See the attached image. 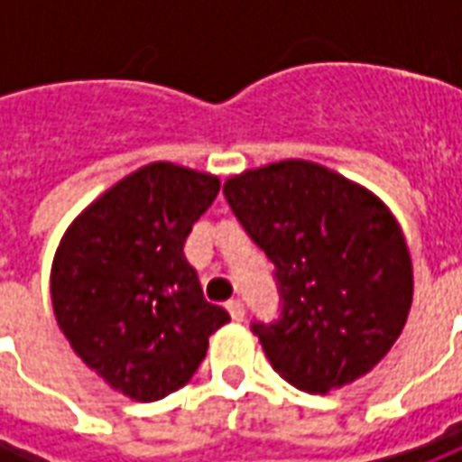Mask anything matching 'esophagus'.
<instances>
[{
    "label": "esophagus",
    "mask_w": 462,
    "mask_h": 462,
    "mask_svg": "<svg viewBox=\"0 0 462 462\" xmlns=\"http://www.w3.org/2000/svg\"><path fill=\"white\" fill-rule=\"evenodd\" d=\"M225 307H227V311H230V317L235 321L245 319V304H242L240 300H230Z\"/></svg>",
    "instance_id": "1"
}]
</instances>
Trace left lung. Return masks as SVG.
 <instances>
[{
	"label": "left lung",
	"instance_id": "obj_1",
	"mask_svg": "<svg viewBox=\"0 0 462 462\" xmlns=\"http://www.w3.org/2000/svg\"><path fill=\"white\" fill-rule=\"evenodd\" d=\"M222 190L277 267L280 321L252 324L272 368L310 393L366 376L413 301L406 237L386 202L300 158L232 175Z\"/></svg>",
	"mask_w": 462,
	"mask_h": 462
}]
</instances>
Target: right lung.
Instances as JSON below:
<instances>
[{
    "mask_svg": "<svg viewBox=\"0 0 462 462\" xmlns=\"http://www.w3.org/2000/svg\"><path fill=\"white\" fill-rule=\"evenodd\" d=\"M220 178L148 162L98 195L59 242L51 304L76 356L133 401H158L198 371L230 314L202 297L182 254Z\"/></svg>",
    "mask_w": 462,
    "mask_h": 462,
    "instance_id": "right-lung-1",
    "label": "right lung"
}]
</instances>
